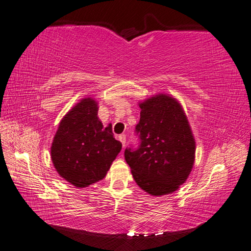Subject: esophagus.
Instances as JSON below:
<instances>
[{"instance_id":"34e87169","label":"esophagus","mask_w":251,"mask_h":251,"mask_svg":"<svg viewBox=\"0 0 251 251\" xmlns=\"http://www.w3.org/2000/svg\"><path fill=\"white\" fill-rule=\"evenodd\" d=\"M119 140L121 141L123 148H124V147H125V143H126V136H125L124 134H123V135H120V136H119Z\"/></svg>"}]
</instances>
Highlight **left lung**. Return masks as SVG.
I'll return each mask as SVG.
<instances>
[{"instance_id": "1", "label": "left lung", "mask_w": 251, "mask_h": 251, "mask_svg": "<svg viewBox=\"0 0 251 251\" xmlns=\"http://www.w3.org/2000/svg\"><path fill=\"white\" fill-rule=\"evenodd\" d=\"M136 126L141 143L126 149L125 159L136 183L147 193L162 196L177 191L195 161V139L182 105L173 96L158 94L139 102Z\"/></svg>"}]
</instances>
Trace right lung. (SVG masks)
Returning a JSON list of instances; mask_svg holds the SVG:
<instances>
[{"mask_svg":"<svg viewBox=\"0 0 251 251\" xmlns=\"http://www.w3.org/2000/svg\"><path fill=\"white\" fill-rule=\"evenodd\" d=\"M122 150L112 125L98 117V102L83 98L62 117L50 148L54 167L68 182L85 188L105 177Z\"/></svg>","mask_w":251,"mask_h":251,"instance_id":"right-lung-1","label":"right lung"}]
</instances>
